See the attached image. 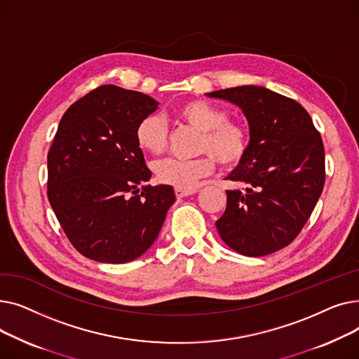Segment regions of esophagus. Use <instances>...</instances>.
Masks as SVG:
<instances>
[{
    "label": "esophagus",
    "mask_w": 359,
    "mask_h": 359,
    "mask_svg": "<svg viewBox=\"0 0 359 359\" xmlns=\"http://www.w3.org/2000/svg\"><path fill=\"white\" fill-rule=\"evenodd\" d=\"M198 189L196 187H175V194L177 198H184V196H189L196 194Z\"/></svg>",
    "instance_id": "1"
}]
</instances>
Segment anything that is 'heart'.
<instances>
[{
    "instance_id": "heart-1",
    "label": "heart",
    "mask_w": 359,
    "mask_h": 359,
    "mask_svg": "<svg viewBox=\"0 0 359 359\" xmlns=\"http://www.w3.org/2000/svg\"><path fill=\"white\" fill-rule=\"evenodd\" d=\"M179 119L199 130L202 137L198 151L203 153L195 158L167 157L154 163L156 177L176 187H194L199 179L214 172L215 163L222 167H234L246 157L250 135L241 122L229 119L224 109L203 100H191L176 110ZM137 144L148 153L160 154L168 142V125L158 113L144 116L135 129Z\"/></svg>"
}]
</instances>
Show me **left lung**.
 <instances>
[{
    "mask_svg": "<svg viewBox=\"0 0 359 359\" xmlns=\"http://www.w3.org/2000/svg\"><path fill=\"white\" fill-rule=\"evenodd\" d=\"M238 106L250 126L246 157L227 177V208L215 222L240 255L259 257L287 248L303 230L322 195L325 145L309 111L259 86L206 93Z\"/></svg>",
    "mask_w": 359,
    "mask_h": 359,
    "instance_id": "left-lung-1",
    "label": "left lung"
}]
</instances>
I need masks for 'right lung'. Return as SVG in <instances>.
<instances>
[{
  "instance_id": "right-lung-1",
  "label": "right lung",
  "mask_w": 359,
  "mask_h": 359,
  "mask_svg": "<svg viewBox=\"0 0 359 359\" xmlns=\"http://www.w3.org/2000/svg\"><path fill=\"white\" fill-rule=\"evenodd\" d=\"M157 104L144 93L100 86L60 122L48 153V199L69 243L88 259L140 257L176 201L172 186L145 184L151 172L135 140L138 122Z\"/></svg>"
}]
</instances>
